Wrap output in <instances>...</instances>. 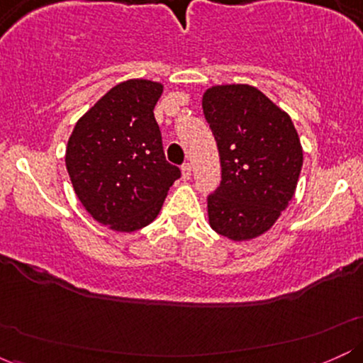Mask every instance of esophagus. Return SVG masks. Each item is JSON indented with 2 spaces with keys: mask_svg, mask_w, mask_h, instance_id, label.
Wrapping results in <instances>:
<instances>
[{
  "mask_svg": "<svg viewBox=\"0 0 363 363\" xmlns=\"http://www.w3.org/2000/svg\"><path fill=\"white\" fill-rule=\"evenodd\" d=\"M181 170H182V179H184V181H187V179L191 177V164H182V167H181Z\"/></svg>",
  "mask_w": 363,
  "mask_h": 363,
  "instance_id": "1",
  "label": "esophagus"
}]
</instances>
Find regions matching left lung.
I'll use <instances>...</instances> for the list:
<instances>
[{
    "instance_id": "1",
    "label": "left lung",
    "mask_w": 363,
    "mask_h": 363,
    "mask_svg": "<svg viewBox=\"0 0 363 363\" xmlns=\"http://www.w3.org/2000/svg\"><path fill=\"white\" fill-rule=\"evenodd\" d=\"M203 114L218 147L222 181L208 194L216 234L249 240L264 234L294 198L302 147L290 116L251 85L211 86Z\"/></svg>"
}]
</instances>
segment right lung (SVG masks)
<instances>
[{
    "mask_svg": "<svg viewBox=\"0 0 363 363\" xmlns=\"http://www.w3.org/2000/svg\"><path fill=\"white\" fill-rule=\"evenodd\" d=\"M162 85H116L78 121L66 148V169L85 210L112 230L135 232L160 211L181 169L165 160L153 109Z\"/></svg>",
    "mask_w": 363,
    "mask_h": 363,
    "instance_id": "add662e5",
    "label": "right lung"
}]
</instances>
